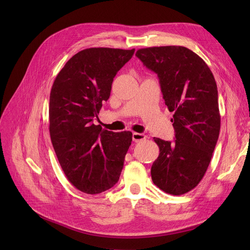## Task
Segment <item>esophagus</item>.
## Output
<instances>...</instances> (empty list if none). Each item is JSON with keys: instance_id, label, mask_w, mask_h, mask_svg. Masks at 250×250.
<instances>
[{"instance_id": "esophagus-1", "label": "esophagus", "mask_w": 250, "mask_h": 250, "mask_svg": "<svg viewBox=\"0 0 250 250\" xmlns=\"http://www.w3.org/2000/svg\"><path fill=\"white\" fill-rule=\"evenodd\" d=\"M146 138H147V137H146L145 134H140V133H134V134H133V140H134V142H136V143L146 140Z\"/></svg>"}]
</instances>
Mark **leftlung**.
I'll return each mask as SVG.
<instances>
[{
  "label": "left lung",
  "instance_id": "left-lung-1",
  "mask_svg": "<svg viewBox=\"0 0 250 250\" xmlns=\"http://www.w3.org/2000/svg\"><path fill=\"white\" fill-rule=\"evenodd\" d=\"M136 56L158 75L165 104L173 112L174 143L154 138L160 153L151 168L154 185L185 194L203 179L219 138L221 116L213 73L185 46L140 48Z\"/></svg>",
  "mask_w": 250,
  "mask_h": 250
}]
</instances>
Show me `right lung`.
Wrapping results in <instances>:
<instances>
[{"mask_svg": "<svg viewBox=\"0 0 250 250\" xmlns=\"http://www.w3.org/2000/svg\"><path fill=\"white\" fill-rule=\"evenodd\" d=\"M135 48H86L58 74L49 96V135L64 175L79 190L97 194L120 179L130 132L114 133L93 124L110 96L116 73Z\"/></svg>", "mask_w": 250, "mask_h": 250, "instance_id": "1", "label": "right lung"}]
</instances>
